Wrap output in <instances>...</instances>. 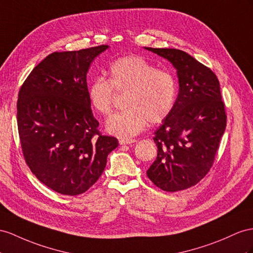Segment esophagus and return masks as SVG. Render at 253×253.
Here are the masks:
<instances>
[{
    "label": "esophagus",
    "mask_w": 253,
    "mask_h": 253,
    "mask_svg": "<svg viewBox=\"0 0 253 253\" xmlns=\"http://www.w3.org/2000/svg\"><path fill=\"white\" fill-rule=\"evenodd\" d=\"M119 142H120L121 145H126V144L135 143V142H137V140H135V139H121Z\"/></svg>",
    "instance_id": "obj_1"
}]
</instances>
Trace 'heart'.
I'll return each mask as SVG.
<instances>
[{
	"instance_id": "b5f03b06",
	"label": "heart",
	"mask_w": 253,
	"mask_h": 253,
	"mask_svg": "<svg viewBox=\"0 0 253 253\" xmlns=\"http://www.w3.org/2000/svg\"><path fill=\"white\" fill-rule=\"evenodd\" d=\"M108 80L96 78L88 84L89 106L108 116L112 112L114 90L126 92L124 111L109 120L106 131L122 139L139 134L150 124H158L171 113L176 100L177 86L174 77L159 70L144 57L127 55L114 60L107 69Z\"/></svg>"
}]
</instances>
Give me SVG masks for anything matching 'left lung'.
<instances>
[{
    "mask_svg": "<svg viewBox=\"0 0 253 253\" xmlns=\"http://www.w3.org/2000/svg\"><path fill=\"white\" fill-rule=\"evenodd\" d=\"M144 49L173 65L179 86L171 113L155 131L157 158L146 174L165 191L184 190L209 173L225 130L220 84L210 68L182 50Z\"/></svg>",
    "mask_w": 253,
    "mask_h": 253,
    "instance_id": "left-lung-1",
    "label": "left lung"
}]
</instances>
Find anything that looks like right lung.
I'll use <instances>...</instances> for the list:
<instances>
[{
	"label": "right lung",
	"instance_id": "right-lung-1",
	"mask_svg": "<svg viewBox=\"0 0 253 253\" xmlns=\"http://www.w3.org/2000/svg\"><path fill=\"white\" fill-rule=\"evenodd\" d=\"M107 44L49 54L19 90L17 122L25 163L42 184L78 196L100 177L116 138L101 135L87 99L86 74Z\"/></svg>",
	"mask_w": 253,
	"mask_h": 253
}]
</instances>
